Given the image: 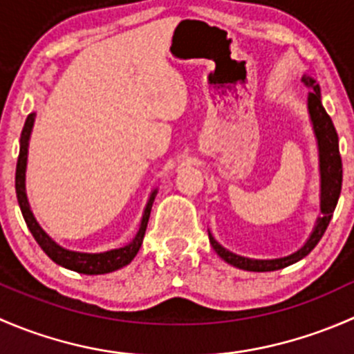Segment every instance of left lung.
Returning <instances> with one entry per match:
<instances>
[{
    "label": "left lung",
    "instance_id": "left-lung-1",
    "mask_svg": "<svg viewBox=\"0 0 354 354\" xmlns=\"http://www.w3.org/2000/svg\"><path fill=\"white\" fill-rule=\"evenodd\" d=\"M301 82L310 88L306 106H308V116L310 121H312L313 133H315L317 138V147H319L320 216L317 217L315 226H313L308 240L303 243L301 248L292 252L291 255L279 257V259H248V257L236 255V253L224 248L221 243H217L216 238H214L209 231V241L210 245H212L214 252H216L224 262H227L233 267H238V269L250 270V272H270V270L284 269V267L292 266V263L305 259V257L315 248L317 243L320 241V238L324 236V233H326L327 226H329L332 219L335 205H337L342 185V162L341 156H339L337 133H335V128L330 116L326 113V109H324L322 106L320 87L319 84H317V80H313L310 75H303Z\"/></svg>",
    "mask_w": 354,
    "mask_h": 354
}]
</instances>
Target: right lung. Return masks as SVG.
<instances>
[{"label":"right lung","instance_id":"add662e5","mask_svg":"<svg viewBox=\"0 0 354 354\" xmlns=\"http://www.w3.org/2000/svg\"><path fill=\"white\" fill-rule=\"evenodd\" d=\"M35 121V113H30L25 120L22 135H20V154L19 160H17V173H15V190H17V198H19L20 210H22V216L27 223V227L30 230L32 236L35 238L39 246L44 250L46 255L56 262L58 266L65 267V269L75 270V272L87 274V276H97V274H108L113 270L121 269V267L128 266L131 260L135 259V255L140 250L142 241H144L145 230H147L149 217H151V209L154 198L157 195V188L151 192L149 195L147 203H145L144 214H142L140 226H138L137 234L133 236V240L130 243L120 246V248H111L108 252H75V250H68L65 246L58 245L44 230L41 227V224L37 223V219L34 217V212L30 210V203L27 198V190H25V171H27V157H28V142H30V133L32 128H34Z\"/></svg>","mask_w":354,"mask_h":354}]
</instances>
